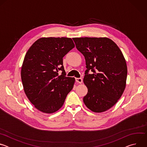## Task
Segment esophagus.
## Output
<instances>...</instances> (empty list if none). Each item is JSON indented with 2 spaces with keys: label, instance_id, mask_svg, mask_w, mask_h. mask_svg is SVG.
I'll list each match as a JSON object with an SVG mask.
<instances>
[{
  "label": "esophagus",
  "instance_id": "34e87169",
  "mask_svg": "<svg viewBox=\"0 0 147 147\" xmlns=\"http://www.w3.org/2000/svg\"><path fill=\"white\" fill-rule=\"evenodd\" d=\"M76 81L80 84H81L82 82V79L81 78H76Z\"/></svg>",
  "mask_w": 147,
  "mask_h": 147
}]
</instances>
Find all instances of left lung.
Returning a JSON list of instances; mask_svg holds the SVG:
<instances>
[{
	"label": "left lung",
	"instance_id": "1",
	"mask_svg": "<svg viewBox=\"0 0 147 147\" xmlns=\"http://www.w3.org/2000/svg\"><path fill=\"white\" fill-rule=\"evenodd\" d=\"M76 48L85 57L83 98L86 107L100 113L111 108L122 95L126 83V62L117 45L108 38H74ZM93 72L90 74L89 71Z\"/></svg>",
	"mask_w": 147,
	"mask_h": 147
}]
</instances>
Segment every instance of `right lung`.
Wrapping results in <instances>:
<instances>
[{
    "label": "right lung",
    "instance_id": "1",
    "mask_svg": "<svg viewBox=\"0 0 147 147\" xmlns=\"http://www.w3.org/2000/svg\"><path fill=\"white\" fill-rule=\"evenodd\" d=\"M74 47L69 38H41L27 51L21 76L27 98L39 111L56 112L73 89L75 78L66 77L63 57Z\"/></svg>",
    "mask_w": 147,
    "mask_h": 147
}]
</instances>
